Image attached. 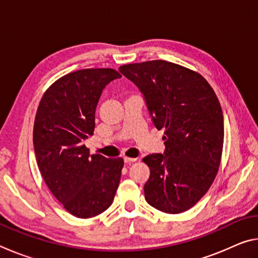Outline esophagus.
I'll return each instance as SVG.
<instances>
[{
  "label": "esophagus",
  "instance_id": "34e87169",
  "mask_svg": "<svg viewBox=\"0 0 258 258\" xmlns=\"http://www.w3.org/2000/svg\"><path fill=\"white\" fill-rule=\"evenodd\" d=\"M124 160H125V163H133V161H135L137 160V158H132V157H124Z\"/></svg>",
  "mask_w": 258,
  "mask_h": 258
}]
</instances>
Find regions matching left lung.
<instances>
[{
  "mask_svg": "<svg viewBox=\"0 0 258 258\" xmlns=\"http://www.w3.org/2000/svg\"><path fill=\"white\" fill-rule=\"evenodd\" d=\"M119 72L139 87L165 152L143 161L150 176L147 203L167 214L194 207L211 187L221 164L223 112L209 83L199 73L165 60L123 64Z\"/></svg>",
  "mask_w": 258,
  "mask_h": 258,
  "instance_id": "left-lung-1",
  "label": "left lung"
}]
</instances>
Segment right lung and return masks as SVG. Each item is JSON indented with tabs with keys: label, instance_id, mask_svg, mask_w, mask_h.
Masks as SVG:
<instances>
[{
	"label": "right lung",
	"instance_id": "obj_1",
	"mask_svg": "<svg viewBox=\"0 0 258 258\" xmlns=\"http://www.w3.org/2000/svg\"><path fill=\"white\" fill-rule=\"evenodd\" d=\"M111 68L81 69L45 91L34 121L36 161L52 195L78 218L103 213L118 187L123 158L90 155L84 140L95 127V108L108 83L120 78Z\"/></svg>",
	"mask_w": 258,
	"mask_h": 258
}]
</instances>
